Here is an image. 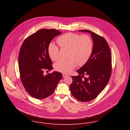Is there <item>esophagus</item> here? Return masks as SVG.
I'll return each instance as SVG.
<instances>
[{
  "instance_id": "obj_1",
  "label": "esophagus",
  "mask_w": 130,
  "mask_h": 130,
  "mask_svg": "<svg viewBox=\"0 0 130 130\" xmlns=\"http://www.w3.org/2000/svg\"><path fill=\"white\" fill-rule=\"evenodd\" d=\"M62 76H63V77L64 78V77H66L67 76V75L63 74H62Z\"/></svg>"
}]
</instances>
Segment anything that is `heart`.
<instances>
[{"label":"heart","mask_w":130,"mask_h":130,"mask_svg":"<svg viewBox=\"0 0 130 130\" xmlns=\"http://www.w3.org/2000/svg\"><path fill=\"white\" fill-rule=\"evenodd\" d=\"M57 43L62 49H68V58L66 60H60L56 63L55 68L63 74L70 73L75 68L76 64L83 66L87 62L92 54L93 43L92 38L87 35H79L68 32L59 37ZM59 50L54 43L49 44L48 53L53 61H56L59 57Z\"/></svg>","instance_id":"b5f03b06"}]
</instances>
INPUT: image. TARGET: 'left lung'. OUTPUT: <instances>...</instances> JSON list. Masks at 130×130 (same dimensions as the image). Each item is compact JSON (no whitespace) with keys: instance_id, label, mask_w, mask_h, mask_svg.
I'll use <instances>...</instances> for the list:
<instances>
[{"instance_id":"left-lung-1","label":"left lung","mask_w":130,"mask_h":130,"mask_svg":"<svg viewBox=\"0 0 130 130\" xmlns=\"http://www.w3.org/2000/svg\"><path fill=\"white\" fill-rule=\"evenodd\" d=\"M79 31L91 34L93 42V51L85 64L76 71L79 75L72 76L73 82L70 85V90L76 99L81 102H88L99 95L110 80L111 53L104 37L89 30ZM84 75L87 77L84 78Z\"/></svg>"}]
</instances>
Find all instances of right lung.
Instances as JSON below:
<instances>
[{
	"mask_svg": "<svg viewBox=\"0 0 130 130\" xmlns=\"http://www.w3.org/2000/svg\"><path fill=\"white\" fill-rule=\"evenodd\" d=\"M60 34L55 29H42L27 37L22 44L19 56L20 76L26 91L32 98L48 97L62 79V74L58 72L43 74L45 70L50 71L53 68L48 48L52 40Z\"/></svg>",
	"mask_w": 130,
	"mask_h": 130,
	"instance_id": "add662e5",
	"label": "right lung"
}]
</instances>
